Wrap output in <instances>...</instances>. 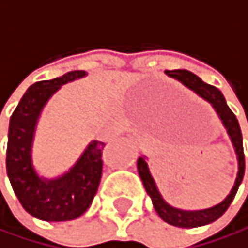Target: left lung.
I'll return each instance as SVG.
<instances>
[{"label": "left lung", "instance_id": "8db88e82", "mask_svg": "<svg viewBox=\"0 0 248 248\" xmlns=\"http://www.w3.org/2000/svg\"><path fill=\"white\" fill-rule=\"evenodd\" d=\"M165 73L169 78L176 79L178 82H181L184 86H186L188 90H191L194 94H197L199 97H202L204 101H207L215 113L217 114L219 120L222 122V126L225 128L229 140H231V144L234 147L235 155H237V163H238V172H237V178L234 182V186L231 188L228 196L217 204L207 207V209H200V210H185V209H179L175 207L172 204H169L163 196L160 194L157 188V184L154 181V178L150 173L148 169V163H147V157L141 155L138 157L137 162V168H138V173L140 178L144 184V188L147 191V194L150 196L154 210L157 212V215L160 216L165 222L173 225V226H179V228H197V226H203L207 223H212L215 220H217L229 207V204L232 203L235 194L238 191V186L241 185V181L244 178V169H246V162H244V148H243V135H241V129H240V123L235 117V114L231 111V108L228 107L223 94L217 90L216 86H212L206 82H203L197 75H194L189 70L185 69H176V70H165Z\"/></svg>", "mask_w": 248, "mask_h": 248}]
</instances>
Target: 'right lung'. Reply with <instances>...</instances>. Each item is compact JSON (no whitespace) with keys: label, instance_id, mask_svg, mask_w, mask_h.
I'll return each mask as SVG.
<instances>
[{"label":"right lung","instance_id":"1","mask_svg":"<svg viewBox=\"0 0 248 248\" xmlns=\"http://www.w3.org/2000/svg\"><path fill=\"white\" fill-rule=\"evenodd\" d=\"M85 70L67 72L28 88L10 117L7 141V176L23 209L46 222L72 220L91 206L103 170L104 142L91 141L64 173L46 178L33 165V141L44 107L60 88L85 78Z\"/></svg>","mask_w":248,"mask_h":248}]
</instances>
